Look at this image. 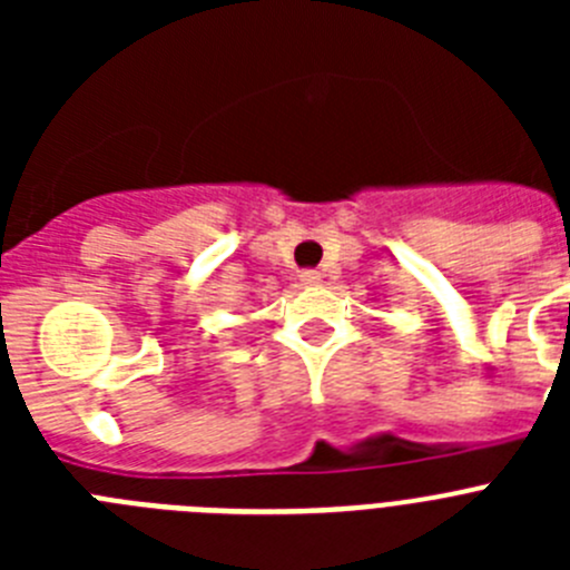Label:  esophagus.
<instances>
[{"mask_svg": "<svg viewBox=\"0 0 570 570\" xmlns=\"http://www.w3.org/2000/svg\"><path fill=\"white\" fill-rule=\"evenodd\" d=\"M299 279H302V285H320L322 274H320V271L308 268V271H302V274H299Z\"/></svg>", "mask_w": 570, "mask_h": 570, "instance_id": "esophagus-1", "label": "esophagus"}]
</instances>
